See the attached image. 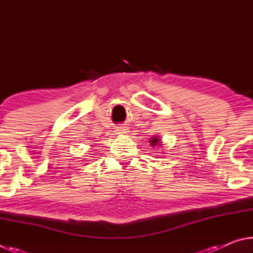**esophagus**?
Listing matches in <instances>:
<instances>
[{"mask_svg": "<svg viewBox=\"0 0 253 253\" xmlns=\"http://www.w3.org/2000/svg\"><path fill=\"white\" fill-rule=\"evenodd\" d=\"M117 131L119 132V134H127V132H128V127H126V126H124V127H118Z\"/></svg>", "mask_w": 253, "mask_h": 253, "instance_id": "obj_1", "label": "esophagus"}]
</instances>
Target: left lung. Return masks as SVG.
Masks as SVG:
<instances>
[{"label":"left lung","mask_w":253,"mask_h":253,"mask_svg":"<svg viewBox=\"0 0 253 253\" xmlns=\"http://www.w3.org/2000/svg\"><path fill=\"white\" fill-rule=\"evenodd\" d=\"M149 144H151V146H153V147L162 146V145H163L160 136H156V135H154L153 137H151V139H149Z\"/></svg>","instance_id":"obj_1"}]
</instances>
